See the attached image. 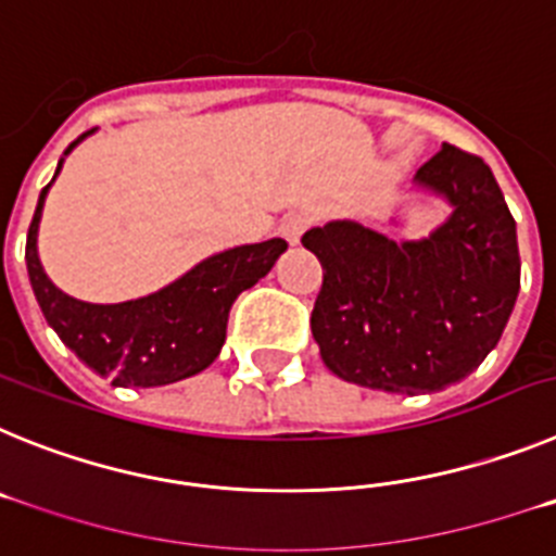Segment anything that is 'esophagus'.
Listing matches in <instances>:
<instances>
[{"label":"esophagus","instance_id":"1","mask_svg":"<svg viewBox=\"0 0 556 556\" xmlns=\"http://www.w3.org/2000/svg\"><path fill=\"white\" fill-rule=\"evenodd\" d=\"M308 223H312V219L306 217V214H289V217H283V223H281V236L283 239H287L289 244H298L301 242V236H303V230L308 228Z\"/></svg>","mask_w":556,"mask_h":556}]
</instances>
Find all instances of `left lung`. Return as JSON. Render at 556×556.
I'll return each instance as SVG.
<instances>
[{"instance_id": "obj_1", "label": "left lung", "mask_w": 556, "mask_h": 556, "mask_svg": "<svg viewBox=\"0 0 556 556\" xmlns=\"http://www.w3.org/2000/svg\"><path fill=\"white\" fill-rule=\"evenodd\" d=\"M415 189L451 205L424 239L395 242L353 219L301 239L323 264L312 312L323 362L342 381L392 395L470 376L498 345L520 289L515 219L484 161L443 144Z\"/></svg>"}]
</instances>
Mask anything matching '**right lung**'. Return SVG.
<instances>
[{
    "instance_id": "obj_1",
    "label": "right lung",
    "mask_w": 556,
    "mask_h": 556,
    "mask_svg": "<svg viewBox=\"0 0 556 556\" xmlns=\"http://www.w3.org/2000/svg\"><path fill=\"white\" fill-rule=\"evenodd\" d=\"M91 132L72 141L63 159ZM63 159L58 161L55 178ZM49 186L38 198L24 250L29 287L63 345L113 387H164L203 372L223 351L236 298L262 281L287 250L283 239L239 244L208 255L164 289L136 301H77L49 281L38 258V225Z\"/></svg>"
}]
</instances>
